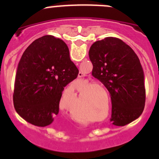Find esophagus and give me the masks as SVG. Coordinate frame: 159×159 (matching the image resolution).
Instances as JSON below:
<instances>
[{
    "instance_id": "1",
    "label": "esophagus",
    "mask_w": 159,
    "mask_h": 159,
    "mask_svg": "<svg viewBox=\"0 0 159 159\" xmlns=\"http://www.w3.org/2000/svg\"><path fill=\"white\" fill-rule=\"evenodd\" d=\"M84 75L83 74V72H81L80 71L79 73H78V78H82V77H84Z\"/></svg>"
}]
</instances>
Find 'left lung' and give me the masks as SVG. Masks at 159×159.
Instances as JSON below:
<instances>
[{
  "instance_id": "8db88e82",
  "label": "left lung",
  "mask_w": 159,
  "mask_h": 159,
  "mask_svg": "<svg viewBox=\"0 0 159 159\" xmlns=\"http://www.w3.org/2000/svg\"><path fill=\"white\" fill-rule=\"evenodd\" d=\"M89 54L92 75L111 94L113 125L124 126L137 119L145 103V75L137 54L113 37L95 41Z\"/></svg>"
}]
</instances>
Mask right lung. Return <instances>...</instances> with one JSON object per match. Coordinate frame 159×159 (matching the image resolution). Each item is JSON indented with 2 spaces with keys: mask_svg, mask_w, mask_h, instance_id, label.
Segmentation results:
<instances>
[{
  "mask_svg": "<svg viewBox=\"0 0 159 159\" xmlns=\"http://www.w3.org/2000/svg\"><path fill=\"white\" fill-rule=\"evenodd\" d=\"M78 72L62 40L51 35L35 40L17 66L13 94L17 113L34 125H49L58 114L64 88Z\"/></svg>",
  "mask_w": 159,
  "mask_h": 159,
  "instance_id": "1",
  "label": "right lung"
}]
</instances>
